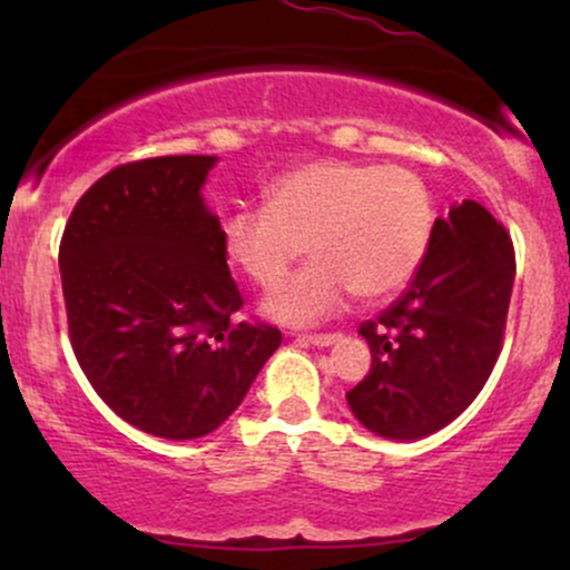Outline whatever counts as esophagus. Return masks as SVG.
I'll return each mask as SVG.
<instances>
[{"label": "esophagus", "mask_w": 570, "mask_h": 570, "mask_svg": "<svg viewBox=\"0 0 570 570\" xmlns=\"http://www.w3.org/2000/svg\"><path fill=\"white\" fill-rule=\"evenodd\" d=\"M299 343H307V345H318V348H326V345H335L340 335L335 332H322V335H297Z\"/></svg>", "instance_id": "obj_1"}]
</instances>
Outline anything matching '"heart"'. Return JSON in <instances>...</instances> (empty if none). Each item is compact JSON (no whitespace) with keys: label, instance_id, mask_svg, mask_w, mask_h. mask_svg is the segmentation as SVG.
<instances>
[{"label":"heart","instance_id":"obj_1","mask_svg":"<svg viewBox=\"0 0 570 570\" xmlns=\"http://www.w3.org/2000/svg\"><path fill=\"white\" fill-rule=\"evenodd\" d=\"M434 206L426 181L404 166L313 160L267 189V206L222 222L225 257L271 289L305 254L313 263L267 297L286 324H316L353 294L385 299L410 284L429 248Z\"/></svg>","mask_w":570,"mask_h":570}]
</instances>
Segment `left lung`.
Instances as JSON below:
<instances>
[{
  "mask_svg": "<svg viewBox=\"0 0 570 570\" xmlns=\"http://www.w3.org/2000/svg\"><path fill=\"white\" fill-rule=\"evenodd\" d=\"M512 284L507 227L476 200L453 203L402 297L358 326L372 351L370 372L345 394L358 423L421 440L455 421L499 362Z\"/></svg>",
  "mask_w": 570,
  "mask_h": 570,
  "instance_id": "8db88e82",
  "label": "left lung"
}]
</instances>
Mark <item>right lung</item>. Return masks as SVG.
I'll use <instances>...</instances> for the list:
<instances>
[{"label":"right lung","instance_id":"1","mask_svg":"<svg viewBox=\"0 0 570 570\" xmlns=\"http://www.w3.org/2000/svg\"><path fill=\"white\" fill-rule=\"evenodd\" d=\"M212 155L122 163L77 200L61 265L69 343L90 385L163 440L219 429L281 345L244 307L200 187Z\"/></svg>","mask_w":570,"mask_h":570}]
</instances>
